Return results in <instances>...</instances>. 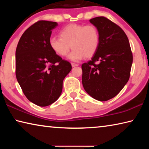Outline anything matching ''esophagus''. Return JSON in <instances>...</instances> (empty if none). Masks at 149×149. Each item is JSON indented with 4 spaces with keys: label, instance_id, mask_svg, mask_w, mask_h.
<instances>
[{
    "label": "esophagus",
    "instance_id": "34e87169",
    "mask_svg": "<svg viewBox=\"0 0 149 149\" xmlns=\"http://www.w3.org/2000/svg\"><path fill=\"white\" fill-rule=\"evenodd\" d=\"M72 67H76V66H78V64H75V63H72Z\"/></svg>",
    "mask_w": 149,
    "mask_h": 149
}]
</instances>
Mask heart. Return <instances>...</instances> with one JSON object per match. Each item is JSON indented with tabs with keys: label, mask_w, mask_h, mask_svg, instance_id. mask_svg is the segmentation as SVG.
<instances>
[{
	"label": "heart",
	"mask_w": 149,
	"mask_h": 149,
	"mask_svg": "<svg viewBox=\"0 0 149 149\" xmlns=\"http://www.w3.org/2000/svg\"><path fill=\"white\" fill-rule=\"evenodd\" d=\"M59 34L60 37L49 39L50 49L58 56H65L72 47L73 50L68 58L73 62L93 56L99 46V31L92 25L69 24L60 30Z\"/></svg>",
	"instance_id": "obj_1"
}]
</instances>
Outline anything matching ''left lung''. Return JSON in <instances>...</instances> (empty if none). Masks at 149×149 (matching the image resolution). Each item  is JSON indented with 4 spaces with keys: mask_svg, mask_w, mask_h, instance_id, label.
I'll return each mask as SVG.
<instances>
[{
    "mask_svg": "<svg viewBox=\"0 0 149 149\" xmlns=\"http://www.w3.org/2000/svg\"><path fill=\"white\" fill-rule=\"evenodd\" d=\"M89 22L99 31L100 43L91 60L81 65L82 84L93 99L107 101L127 83L133 55L127 35L116 24L102 16ZM95 61L99 63L95 65Z\"/></svg>",
    "mask_w": 149,
    "mask_h": 149,
    "instance_id": "left-lung-1",
    "label": "left lung"
}]
</instances>
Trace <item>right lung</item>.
<instances>
[{
	"mask_svg": "<svg viewBox=\"0 0 149 149\" xmlns=\"http://www.w3.org/2000/svg\"><path fill=\"white\" fill-rule=\"evenodd\" d=\"M57 26L54 22H36L22 35L16 50L17 82L27 99L39 107L56 101L63 80L72 70L71 64L49 46L52 31Z\"/></svg>",
	"mask_w": 149,
	"mask_h": 149,
	"instance_id": "obj_1",
	"label": "right lung"
}]
</instances>
